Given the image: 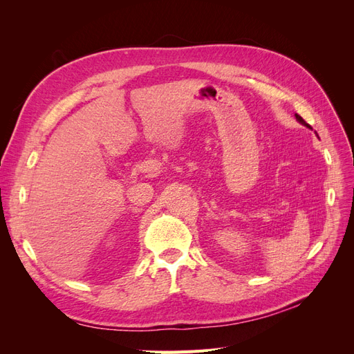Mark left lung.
<instances>
[{
  "label": "left lung",
  "mask_w": 354,
  "mask_h": 354,
  "mask_svg": "<svg viewBox=\"0 0 354 354\" xmlns=\"http://www.w3.org/2000/svg\"><path fill=\"white\" fill-rule=\"evenodd\" d=\"M295 118H297V121H298L299 124H303V125H306L307 128H312V127H310V125H308V124H307V122H306V121L303 120V118H301V116H299L298 113H295Z\"/></svg>",
  "instance_id": "obj_1"
}]
</instances>
